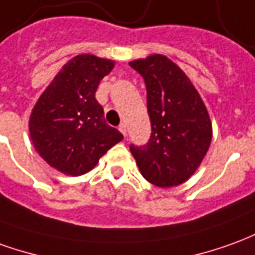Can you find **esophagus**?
I'll use <instances>...</instances> for the list:
<instances>
[{"instance_id":"1","label":"esophagus","mask_w":255,"mask_h":255,"mask_svg":"<svg viewBox=\"0 0 255 255\" xmlns=\"http://www.w3.org/2000/svg\"><path fill=\"white\" fill-rule=\"evenodd\" d=\"M119 129H120V132H122L124 136H127V127H126V124H120Z\"/></svg>"}]
</instances>
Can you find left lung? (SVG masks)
I'll return each instance as SVG.
<instances>
[{"label": "left lung", "instance_id": "8db88e82", "mask_svg": "<svg viewBox=\"0 0 255 255\" xmlns=\"http://www.w3.org/2000/svg\"><path fill=\"white\" fill-rule=\"evenodd\" d=\"M145 80L152 133L143 146L131 145L140 174L158 188L188 181L207 153L213 126L188 76L164 55L129 62Z\"/></svg>", "mask_w": 255, "mask_h": 255}]
</instances>
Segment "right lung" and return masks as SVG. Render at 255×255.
Masks as SVG:
<instances>
[{"instance_id": "add662e5", "label": "right lung", "mask_w": 255, "mask_h": 255, "mask_svg": "<svg viewBox=\"0 0 255 255\" xmlns=\"http://www.w3.org/2000/svg\"><path fill=\"white\" fill-rule=\"evenodd\" d=\"M115 62L77 55L66 63L31 110L28 129L35 150L66 175H83L98 164L122 132L105 122L95 92Z\"/></svg>"}]
</instances>
